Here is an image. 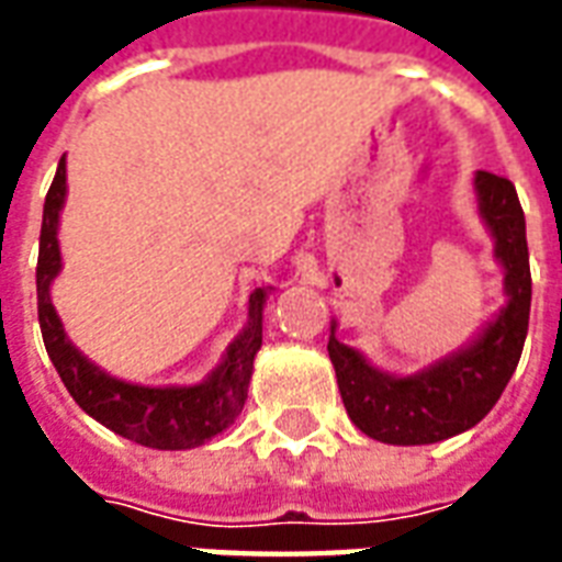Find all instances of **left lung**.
<instances>
[{"mask_svg": "<svg viewBox=\"0 0 562 562\" xmlns=\"http://www.w3.org/2000/svg\"><path fill=\"white\" fill-rule=\"evenodd\" d=\"M475 198L487 232L494 237V256L503 265L506 306L482 334L436 361L415 376H391L334 337L328 355L337 370V385L346 413L370 439L389 446H430L458 436L482 422L494 409L499 394L520 361V349L530 328V252L527 222L518 192L506 177L491 171L475 173Z\"/></svg>", "mask_w": 562, "mask_h": 562, "instance_id": "8db88e82", "label": "left lung"}]
</instances>
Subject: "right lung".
I'll return each mask as SVG.
<instances>
[{"label": "right lung", "instance_id": "right-lung-1", "mask_svg": "<svg viewBox=\"0 0 562 562\" xmlns=\"http://www.w3.org/2000/svg\"><path fill=\"white\" fill-rule=\"evenodd\" d=\"M66 156H63L50 192L44 198L38 268H35L38 325H42L44 349L50 355L56 373L83 413L138 446L161 448V451L204 446L213 436H220L228 424H234V418L244 409L246 389L252 379V361L261 349V313H265L268 289H256L249 294L246 328L234 337L232 346L225 349L222 364L204 382L153 389V385H135V382L108 376L71 346L50 301V282L63 268L56 232H59V210L66 204Z\"/></svg>", "mask_w": 562, "mask_h": 562}]
</instances>
